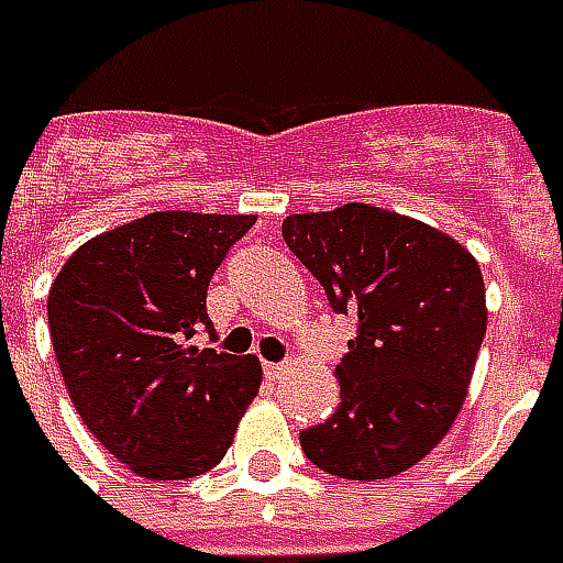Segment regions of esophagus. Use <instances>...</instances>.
<instances>
[{"mask_svg": "<svg viewBox=\"0 0 563 563\" xmlns=\"http://www.w3.org/2000/svg\"><path fill=\"white\" fill-rule=\"evenodd\" d=\"M263 369H266V378H272V382L285 378V373H288V366H285V363H263Z\"/></svg>", "mask_w": 563, "mask_h": 563, "instance_id": "34e87169", "label": "esophagus"}]
</instances>
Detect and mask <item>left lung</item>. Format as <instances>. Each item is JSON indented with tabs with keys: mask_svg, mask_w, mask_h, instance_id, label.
Wrapping results in <instances>:
<instances>
[{
	"mask_svg": "<svg viewBox=\"0 0 563 563\" xmlns=\"http://www.w3.org/2000/svg\"><path fill=\"white\" fill-rule=\"evenodd\" d=\"M282 234L338 313L357 319L335 369L341 404L300 448L341 479L398 476L464 407L488 319L479 263L451 234L373 203L297 212Z\"/></svg>",
	"mask_w": 563,
	"mask_h": 563,
	"instance_id": "left-lung-1",
	"label": "left lung"
}]
</instances>
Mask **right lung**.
Returning a JSON list of instances; mask_svg holds the SVG:
<instances>
[{
    "label": "right lung",
    "instance_id": "1",
    "mask_svg": "<svg viewBox=\"0 0 563 563\" xmlns=\"http://www.w3.org/2000/svg\"><path fill=\"white\" fill-rule=\"evenodd\" d=\"M256 216L165 209L109 228L68 256L49 288V332L68 398L109 454L146 479L219 464L263 366L194 344L206 288Z\"/></svg>",
    "mask_w": 563,
    "mask_h": 563
}]
</instances>
